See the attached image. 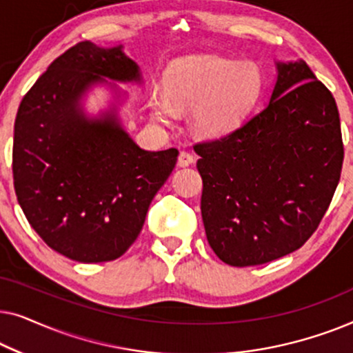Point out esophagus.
<instances>
[{
  "label": "esophagus",
  "instance_id": "1",
  "mask_svg": "<svg viewBox=\"0 0 353 353\" xmlns=\"http://www.w3.org/2000/svg\"><path fill=\"white\" fill-rule=\"evenodd\" d=\"M194 163V156L188 151H181L180 156H178V165L180 167H190Z\"/></svg>",
  "mask_w": 353,
  "mask_h": 353
}]
</instances>
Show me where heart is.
<instances>
[{
  "instance_id": "1",
  "label": "heart",
  "mask_w": 353,
  "mask_h": 353,
  "mask_svg": "<svg viewBox=\"0 0 353 353\" xmlns=\"http://www.w3.org/2000/svg\"><path fill=\"white\" fill-rule=\"evenodd\" d=\"M165 94L154 93L151 109L162 122L176 108H194L196 127L205 134L230 132L243 122L262 94L263 75L252 62L219 56H190L173 62L163 77Z\"/></svg>"
}]
</instances>
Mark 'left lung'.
Instances as JSON below:
<instances>
[{
    "label": "left lung",
    "instance_id": "obj_1",
    "mask_svg": "<svg viewBox=\"0 0 353 353\" xmlns=\"http://www.w3.org/2000/svg\"><path fill=\"white\" fill-rule=\"evenodd\" d=\"M276 67L260 112L194 144L207 241L231 267L262 265L302 248L341 178L344 144L331 91L303 61Z\"/></svg>",
    "mask_w": 353,
    "mask_h": 353
}]
</instances>
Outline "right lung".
<instances>
[{
	"label": "right lung",
	"mask_w": 353,
	"mask_h": 353,
	"mask_svg": "<svg viewBox=\"0 0 353 353\" xmlns=\"http://www.w3.org/2000/svg\"><path fill=\"white\" fill-rule=\"evenodd\" d=\"M104 79L139 81L122 46L80 41L51 62L23 96L14 123V190L28 223L65 257L109 262L127 252L178 149L144 151L112 108L86 117L81 96Z\"/></svg>",
	"instance_id": "right-lung-1"
}]
</instances>
